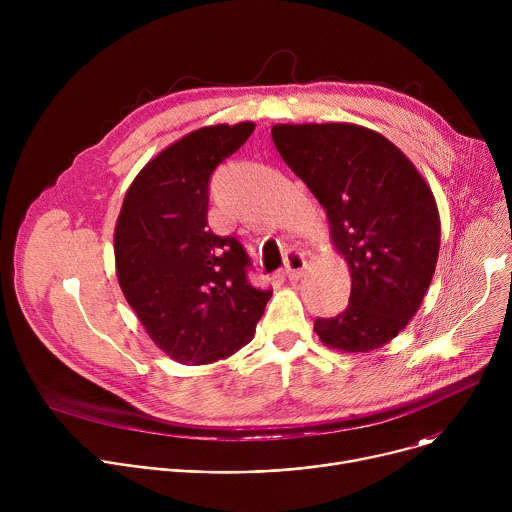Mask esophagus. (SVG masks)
<instances>
[{
	"instance_id": "34e87169",
	"label": "esophagus",
	"mask_w": 512,
	"mask_h": 512,
	"mask_svg": "<svg viewBox=\"0 0 512 512\" xmlns=\"http://www.w3.org/2000/svg\"><path fill=\"white\" fill-rule=\"evenodd\" d=\"M304 269H306V259H304V255L298 253V251L289 253V257H287V261H285V269H283L285 277H287V279H300V277L304 275Z\"/></svg>"
}]
</instances>
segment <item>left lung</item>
I'll return each instance as SVG.
<instances>
[{"label": "left lung", "instance_id": "8db88e82", "mask_svg": "<svg viewBox=\"0 0 512 512\" xmlns=\"http://www.w3.org/2000/svg\"><path fill=\"white\" fill-rule=\"evenodd\" d=\"M283 162L322 204L330 239L350 271V300L318 318L334 350L371 352L417 314L440 253V212L415 164L385 135L354 123H277Z\"/></svg>", "mask_w": 512, "mask_h": 512}]
</instances>
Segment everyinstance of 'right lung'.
I'll list each match as a JSON object with an SVG mask.
<instances>
[{"instance_id":"obj_1","label":"right lung","mask_w":512,"mask_h":512,"mask_svg":"<svg viewBox=\"0 0 512 512\" xmlns=\"http://www.w3.org/2000/svg\"><path fill=\"white\" fill-rule=\"evenodd\" d=\"M255 123L194 129L145 164L125 192L113 249L117 281L148 336L172 360L210 364L255 336L271 291L247 281L249 257L208 229V180Z\"/></svg>"}]
</instances>
